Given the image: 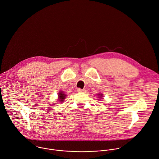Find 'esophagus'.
<instances>
[{
  "label": "esophagus",
  "instance_id": "34e87169",
  "mask_svg": "<svg viewBox=\"0 0 159 159\" xmlns=\"http://www.w3.org/2000/svg\"><path fill=\"white\" fill-rule=\"evenodd\" d=\"M77 91L78 92V93H86V90L85 89H81V88H78V89H77Z\"/></svg>",
  "mask_w": 159,
  "mask_h": 159
}]
</instances>
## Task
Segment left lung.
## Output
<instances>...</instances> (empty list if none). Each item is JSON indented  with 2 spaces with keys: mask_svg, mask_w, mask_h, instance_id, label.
<instances>
[{
  "mask_svg": "<svg viewBox=\"0 0 159 159\" xmlns=\"http://www.w3.org/2000/svg\"><path fill=\"white\" fill-rule=\"evenodd\" d=\"M98 95H100V96H102V94H99Z\"/></svg>",
  "mask_w": 159,
  "mask_h": 159,
  "instance_id": "obj_1",
  "label": "left lung"
}]
</instances>
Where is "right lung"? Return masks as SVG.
<instances>
[{
    "mask_svg": "<svg viewBox=\"0 0 159 159\" xmlns=\"http://www.w3.org/2000/svg\"><path fill=\"white\" fill-rule=\"evenodd\" d=\"M58 97H59V102H62L64 101V100L65 99V97H66V94H65L62 92H60L58 94Z\"/></svg>",
    "mask_w": 159,
    "mask_h": 159,
    "instance_id": "right-lung-1",
    "label": "right lung"
}]
</instances>
